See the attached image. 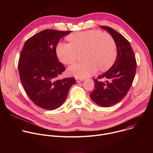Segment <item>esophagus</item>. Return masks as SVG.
<instances>
[{
    "label": "esophagus",
    "instance_id": "34e87169",
    "mask_svg": "<svg viewBox=\"0 0 153 153\" xmlns=\"http://www.w3.org/2000/svg\"><path fill=\"white\" fill-rule=\"evenodd\" d=\"M76 80L77 82H82L84 80V79H78V78H76Z\"/></svg>",
    "mask_w": 153,
    "mask_h": 153
}]
</instances>
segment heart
Here are the masks:
<instances>
[{"label":"heart","instance_id":"b5f03b06","mask_svg":"<svg viewBox=\"0 0 153 153\" xmlns=\"http://www.w3.org/2000/svg\"><path fill=\"white\" fill-rule=\"evenodd\" d=\"M70 43H59L56 54L60 61L70 65L83 53L85 62L75 63L68 69V73L76 78L83 79L100 71L108 70L114 62L117 56L116 43L108 33L92 30L77 32L68 37Z\"/></svg>","mask_w":153,"mask_h":153}]
</instances>
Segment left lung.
<instances>
[{
  "label": "left lung",
  "mask_w": 153,
  "mask_h": 153,
  "mask_svg": "<svg viewBox=\"0 0 153 153\" xmlns=\"http://www.w3.org/2000/svg\"><path fill=\"white\" fill-rule=\"evenodd\" d=\"M114 39L117 55L111 68L93 79L94 89L91 99L97 105L109 107L120 102L126 95L133 82L137 63L135 54L128 40L112 28L101 26ZM105 79V81H102Z\"/></svg>",
  "instance_id": "left-lung-1"
}]
</instances>
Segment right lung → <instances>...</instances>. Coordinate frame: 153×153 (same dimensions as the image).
Instances as JSON below:
<instances>
[{
	"label": "right lung",
	"mask_w": 153,
	"mask_h": 153,
	"mask_svg": "<svg viewBox=\"0 0 153 153\" xmlns=\"http://www.w3.org/2000/svg\"><path fill=\"white\" fill-rule=\"evenodd\" d=\"M71 32L42 31L25 42L20 53L18 70L21 82L30 99L41 108H59L76 82L74 77L57 79L65 68L58 61L56 47L59 40Z\"/></svg>",
	"instance_id": "add662e5"
}]
</instances>
